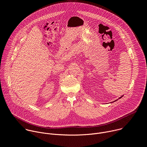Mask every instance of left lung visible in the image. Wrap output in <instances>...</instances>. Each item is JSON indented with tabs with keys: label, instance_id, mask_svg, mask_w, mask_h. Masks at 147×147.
Listing matches in <instances>:
<instances>
[{
	"label": "left lung",
	"instance_id": "left-lung-1",
	"mask_svg": "<svg viewBox=\"0 0 147 147\" xmlns=\"http://www.w3.org/2000/svg\"><path fill=\"white\" fill-rule=\"evenodd\" d=\"M121 96V97H120V98H119V99H120V98H121V97H122V96ZM118 99H117V100H115V101H114V102H115V101H116V100H118Z\"/></svg>",
	"mask_w": 147,
	"mask_h": 147
}]
</instances>
